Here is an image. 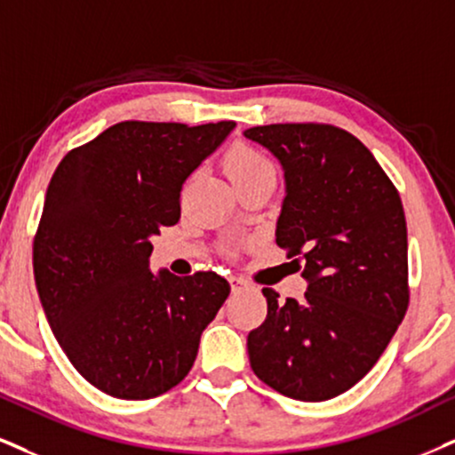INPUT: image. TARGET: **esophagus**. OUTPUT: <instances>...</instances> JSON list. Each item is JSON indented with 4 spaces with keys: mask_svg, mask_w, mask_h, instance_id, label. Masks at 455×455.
I'll list each match as a JSON object with an SVG mask.
<instances>
[{
    "mask_svg": "<svg viewBox=\"0 0 455 455\" xmlns=\"http://www.w3.org/2000/svg\"><path fill=\"white\" fill-rule=\"evenodd\" d=\"M229 284H232L234 293H238V291H243V289L249 287V283H246V280L240 278V276H229Z\"/></svg>",
    "mask_w": 455,
    "mask_h": 455,
    "instance_id": "esophagus-1",
    "label": "esophagus"
}]
</instances>
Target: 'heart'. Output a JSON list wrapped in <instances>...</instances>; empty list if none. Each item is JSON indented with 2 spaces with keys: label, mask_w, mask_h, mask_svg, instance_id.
<instances>
[{
  "label": "heart",
  "mask_w": 455,
  "mask_h": 455,
  "mask_svg": "<svg viewBox=\"0 0 455 455\" xmlns=\"http://www.w3.org/2000/svg\"><path fill=\"white\" fill-rule=\"evenodd\" d=\"M223 168H226V175L232 183H238L243 181V179L272 171L270 162L263 158L259 151L249 148V145L244 143L234 145V148L228 151L226 160H223Z\"/></svg>",
  "instance_id": "heart-1"
}]
</instances>
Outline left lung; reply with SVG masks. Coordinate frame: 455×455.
I'll return each instance as SVG.
<instances>
[{
  "mask_svg": "<svg viewBox=\"0 0 455 455\" xmlns=\"http://www.w3.org/2000/svg\"><path fill=\"white\" fill-rule=\"evenodd\" d=\"M243 134L283 166L276 244L301 257L307 283L299 301L263 289L267 316L246 338L251 367L289 399H333L371 371L407 312L399 192L341 128L270 124Z\"/></svg>",
  "mask_w": 455,
  "mask_h": 455,
  "instance_id": "1",
  "label": "left lung"
}]
</instances>
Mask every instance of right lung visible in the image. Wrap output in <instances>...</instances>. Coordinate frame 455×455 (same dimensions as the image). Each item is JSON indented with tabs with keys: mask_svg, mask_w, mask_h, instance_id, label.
<instances>
[{
	"mask_svg": "<svg viewBox=\"0 0 455 455\" xmlns=\"http://www.w3.org/2000/svg\"><path fill=\"white\" fill-rule=\"evenodd\" d=\"M236 122H120L69 151L50 179L33 240L39 301L56 341L94 388L164 395L189 373L202 331L229 295L215 272H151V236L181 217V188Z\"/></svg>",
	"mask_w": 455,
	"mask_h": 455,
	"instance_id": "right-lung-1",
	"label": "right lung"
}]
</instances>
